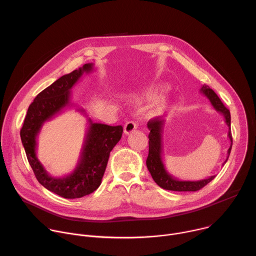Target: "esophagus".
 I'll use <instances>...</instances> for the list:
<instances>
[{"instance_id":"1","label":"esophagus","mask_w":256,"mask_h":256,"mask_svg":"<svg viewBox=\"0 0 256 256\" xmlns=\"http://www.w3.org/2000/svg\"><path fill=\"white\" fill-rule=\"evenodd\" d=\"M136 128H138V124L134 122H128L124 124V132L126 134H130L132 132H134L136 130Z\"/></svg>"}]
</instances>
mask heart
I'll return each mask as SVG.
<instances>
[{
  "instance_id": "b5f03b06",
  "label": "heart",
  "mask_w": 256,
  "mask_h": 256,
  "mask_svg": "<svg viewBox=\"0 0 256 256\" xmlns=\"http://www.w3.org/2000/svg\"><path fill=\"white\" fill-rule=\"evenodd\" d=\"M167 91V85L165 84H158L154 86L153 88L149 89L147 92H144V94H138L134 95L132 97V101L134 103H142V102H147L151 101L158 98L162 94H164ZM170 105V101L166 99L165 97H160L158 98L157 101L149 108V110L147 112L148 118H156L161 116L165 110H167V108Z\"/></svg>"
}]
</instances>
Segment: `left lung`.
<instances>
[{
  "label": "left lung",
  "mask_w": 256,
  "mask_h": 256,
  "mask_svg": "<svg viewBox=\"0 0 256 256\" xmlns=\"http://www.w3.org/2000/svg\"><path fill=\"white\" fill-rule=\"evenodd\" d=\"M200 93L204 94L212 103V107L216 109L218 112H220L224 118L225 122L229 128L228 138L231 142L230 147L227 152V159L223 163V165L227 162L229 155L232 149V134H231V116L230 112L224 106L220 98L218 95L206 85H202L200 88ZM166 122L161 120L160 118H153L148 122V128L150 130L149 134V155L147 158V167L149 172L152 175V178L156 184L162 188L163 190H173V192H196L206 186L208 182H210L216 175L210 176L208 178L192 181V180H179L169 174L165 168L162 159V151H163V142H162V134L164 130V126Z\"/></svg>",
  "instance_id": "1"
}]
</instances>
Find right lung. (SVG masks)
<instances>
[{"mask_svg":"<svg viewBox=\"0 0 256 256\" xmlns=\"http://www.w3.org/2000/svg\"><path fill=\"white\" fill-rule=\"evenodd\" d=\"M93 66L92 62L85 64L82 68L64 75L42 91L28 107L20 130L28 162L38 182L50 192L64 198H83L99 188L109 155L122 138L124 132L122 126H112L97 124L89 118L78 164L74 171L64 177L50 176L36 156L38 136L44 124L60 114L66 107L72 106L70 89L84 72H91ZM77 110L87 116L83 108H78Z\"/></svg>","mask_w":256,"mask_h":256,"instance_id":"obj_1","label":"right lung"}]
</instances>
